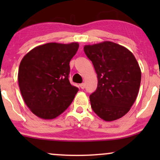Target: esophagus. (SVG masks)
Listing matches in <instances>:
<instances>
[{"label":"esophagus","instance_id":"esophagus-1","mask_svg":"<svg viewBox=\"0 0 160 160\" xmlns=\"http://www.w3.org/2000/svg\"><path fill=\"white\" fill-rule=\"evenodd\" d=\"M80 87L82 89H83L84 88H85V83H81V84H80Z\"/></svg>","mask_w":160,"mask_h":160}]
</instances>
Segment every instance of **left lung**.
<instances>
[{
	"label": "left lung",
	"mask_w": 160,
	"mask_h": 160,
	"mask_svg": "<svg viewBox=\"0 0 160 160\" xmlns=\"http://www.w3.org/2000/svg\"><path fill=\"white\" fill-rule=\"evenodd\" d=\"M92 62L98 86L90 95L91 108L104 121L121 118L129 111L140 88L141 71L127 48L111 41L83 47Z\"/></svg>",
	"instance_id": "8db88e82"
}]
</instances>
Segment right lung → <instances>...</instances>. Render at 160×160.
<instances>
[{
	"instance_id": "1",
	"label": "right lung",
	"mask_w": 160,
	"mask_h": 160,
	"mask_svg": "<svg viewBox=\"0 0 160 160\" xmlns=\"http://www.w3.org/2000/svg\"><path fill=\"white\" fill-rule=\"evenodd\" d=\"M78 42L48 43L34 47L20 62L18 82L24 102L43 120L56 118L68 108L78 88L70 83L69 63Z\"/></svg>"
}]
</instances>
